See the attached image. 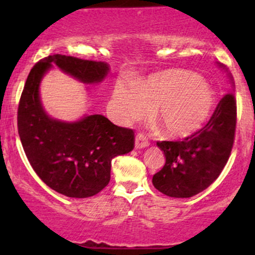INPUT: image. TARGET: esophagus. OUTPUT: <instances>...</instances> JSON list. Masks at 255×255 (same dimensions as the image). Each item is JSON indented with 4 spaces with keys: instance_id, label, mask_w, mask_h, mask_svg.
<instances>
[{
    "instance_id": "34e87169",
    "label": "esophagus",
    "mask_w": 255,
    "mask_h": 255,
    "mask_svg": "<svg viewBox=\"0 0 255 255\" xmlns=\"http://www.w3.org/2000/svg\"><path fill=\"white\" fill-rule=\"evenodd\" d=\"M148 139L145 136V134L142 133H137V135L135 136V147L136 148H144L146 146H148Z\"/></svg>"
}]
</instances>
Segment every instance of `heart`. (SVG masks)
Returning a JSON list of instances; mask_svg holds the SVG:
<instances>
[{
    "instance_id": "heart-1",
    "label": "heart",
    "mask_w": 255,
    "mask_h": 255,
    "mask_svg": "<svg viewBox=\"0 0 255 255\" xmlns=\"http://www.w3.org/2000/svg\"><path fill=\"white\" fill-rule=\"evenodd\" d=\"M113 108L122 122L144 119L152 109V119L165 135L184 137L200 129L210 118L213 93L200 77L168 71L140 81L135 89L118 84Z\"/></svg>"
}]
</instances>
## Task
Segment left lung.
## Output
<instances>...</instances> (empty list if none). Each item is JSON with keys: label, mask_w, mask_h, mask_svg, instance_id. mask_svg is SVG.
<instances>
[{"label": "left lung", "mask_w": 255, "mask_h": 255, "mask_svg": "<svg viewBox=\"0 0 255 255\" xmlns=\"http://www.w3.org/2000/svg\"><path fill=\"white\" fill-rule=\"evenodd\" d=\"M236 98L229 91L218 102L205 127L176 141H157L165 164L152 183L171 198H191L216 181L229 159L235 140Z\"/></svg>", "instance_id": "obj_1"}]
</instances>
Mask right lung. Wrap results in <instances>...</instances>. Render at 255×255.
<instances>
[{
	"label": "right lung",
	"mask_w": 255,
	"mask_h": 255,
	"mask_svg": "<svg viewBox=\"0 0 255 255\" xmlns=\"http://www.w3.org/2000/svg\"><path fill=\"white\" fill-rule=\"evenodd\" d=\"M52 64L85 84L101 83L109 66L49 55L31 69L17 108L20 140L40 180L66 197H93L109 183L111 159L134 148V131L114 125L103 115L85 116L72 124L49 118L40 103L39 83Z\"/></svg>",
	"instance_id": "1"
}]
</instances>
